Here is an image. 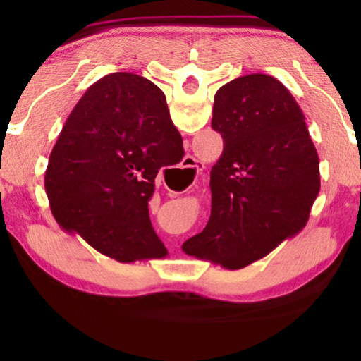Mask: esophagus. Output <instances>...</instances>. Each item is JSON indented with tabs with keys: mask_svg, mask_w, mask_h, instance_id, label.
<instances>
[{
	"mask_svg": "<svg viewBox=\"0 0 361 361\" xmlns=\"http://www.w3.org/2000/svg\"><path fill=\"white\" fill-rule=\"evenodd\" d=\"M204 197H205V193L202 192V190H195V192H188V193L181 195V200L185 202V205L192 207L197 204V202L204 200Z\"/></svg>",
	"mask_w": 361,
	"mask_h": 361,
	"instance_id": "obj_1",
	"label": "esophagus"
}]
</instances>
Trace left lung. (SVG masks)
Returning a JSON list of instances; mask_svg holds the SVG:
<instances>
[{
  "mask_svg": "<svg viewBox=\"0 0 361 361\" xmlns=\"http://www.w3.org/2000/svg\"><path fill=\"white\" fill-rule=\"evenodd\" d=\"M210 190L219 221L215 263L244 283L276 280L295 258L292 239L316 207L319 163L300 128L267 103L227 88L214 98Z\"/></svg>",
  "mask_w": 361,
  "mask_h": 361,
  "instance_id": "8db88e82",
  "label": "left lung"
}]
</instances>
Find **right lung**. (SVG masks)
<instances>
[{
    "instance_id": "add662e5",
    "label": "right lung",
    "mask_w": 361,
    "mask_h": 361,
    "mask_svg": "<svg viewBox=\"0 0 361 361\" xmlns=\"http://www.w3.org/2000/svg\"><path fill=\"white\" fill-rule=\"evenodd\" d=\"M166 114L163 100L118 98L66 127L54 144L45 171L54 217L69 239L103 263L168 255L163 222L169 217L178 224L180 207L159 200L149 157L152 134Z\"/></svg>"
}]
</instances>
